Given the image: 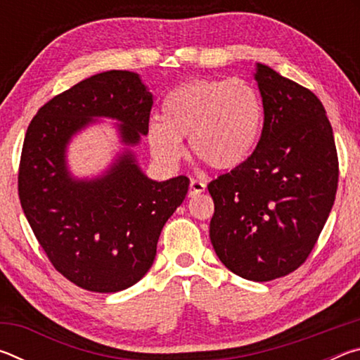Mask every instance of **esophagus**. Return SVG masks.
Segmentation results:
<instances>
[{"label":"esophagus","instance_id":"obj_1","mask_svg":"<svg viewBox=\"0 0 360 360\" xmlns=\"http://www.w3.org/2000/svg\"><path fill=\"white\" fill-rule=\"evenodd\" d=\"M206 191V184H203L202 181L192 179L191 181V187H188V197H195V195L202 193Z\"/></svg>","mask_w":360,"mask_h":360}]
</instances>
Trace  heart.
<instances>
[{"instance_id":"obj_1","label":"heart","mask_w":360,"mask_h":360,"mask_svg":"<svg viewBox=\"0 0 360 360\" xmlns=\"http://www.w3.org/2000/svg\"><path fill=\"white\" fill-rule=\"evenodd\" d=\"M264 122L257 90L241 79H193L176 87L162 105V120L152 119L148 143L165 165L184 155L188 138L195 157L219 172L240 167L251 155Z\"/></svg>"}]
</instances>
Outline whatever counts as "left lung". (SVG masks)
Returning a JSON list of instances; mask_svg holds the SVG:
<instances>
[{"label":"left lung","mask_w":360,"mask_h":360,"mask_svg":"<svg viewBox=\"0 0 360 360\" xmlns=\"http://www.w3.org/2000/svg\"><path fill=\"white\" fill-rule=\"evenodd\" d=\"M264 105L257 148L211 181L210 238L219 260L249 281L297 270L314 248L335 202L338 158L318 96L255 63Z\"/></svg>","instance_id":"8db88e82"}]
</instances>
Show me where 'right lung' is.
I'll list each match as a JSON object with an SVG mask.
<instances>
[{"label": "right lung", "instance_id": "add662e5", "mask_svg": "<svg viewBox=\"0 0 360 360\" xmlns=\"http://www.w3.org/2000/svg\"><path fill=\"white\" fill-rule=\"evenodd\" d=\"M154 96L133 71L84 79L46 103L23 141L19 197L52 265L82 289L119 292L154 264L163 225L184 202L188 179L146 176L135 148L148 135ZM116 122L120 149L101 174L79 179L68 148L79 132Z\"/></svg>", "mask_w": 360, "mask_h": 360}]
</instances>
